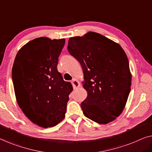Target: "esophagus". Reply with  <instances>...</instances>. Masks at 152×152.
Masks as SVG:
<instances>
[{
	"label": "esophagus",
	"mask_w": 152,
	"mask_h": 152,
	"mask_svg": "<svg viewBox=\"0 0 152 152\" xmlns=\"http://www.w3.org/2000/svg\"><path fill=\"white\" fill-rule=\"evenodd\" d=\"M72 87H73L74 89H77L80 86V82L77 80H76V79H73V80H72Z\"/></svg>",
	"instance_id": "34e87169"
}]
</instances>
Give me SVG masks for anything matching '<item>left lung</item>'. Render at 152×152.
<instances>
[{"mask_svg": "<svg viewBox=\"0 0 152 152\" xmlns=\"http://www.w3.org/2000/svg\"><path fill=\"white\" fill-rule=\"evenodd\" d=\"M68 50L84 72L88 93L81 103L83 113L98 124H108L122 113L131 91L128 58L118 43L98 33L71 37Z\"/></svg>", "mask_w": 152, "mask_h": 152, "instance_id": "8db88e82", "label": "left lung"}]
</instances>
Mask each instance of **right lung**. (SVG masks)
<instances>
[{
    "label": "right lung",
    "mask_w": 152,
    "mask_h": 152,
    "mask_svg": "<svg viewBox=\"0 0 152 152\" xmlns=\"http://www.w3.org/2000/svg\"><path fill=\"white\" fill-rule=\"evenodd\" d=\"M65 39L39 37L23 45L16 56L12 81L16 101L26 117L43 128L65 117L72 84L57 70Z\"/></svg>",
    "instance_id": "add662e5"
}]
</instances>
